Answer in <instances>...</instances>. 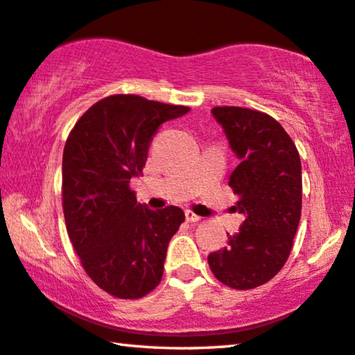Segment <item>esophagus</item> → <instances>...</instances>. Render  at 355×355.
I'll return each mask as SVG.
<instances>
[{"label":"esophagus","mask_w":355,"mask_h":355,"mask_svg":"<svg viewBox=\"0 0 355 355\" xmlns=\"http://www.w3.org/2000/svg\"><path fill=\"white\" fill-rule=\"evenodd\" d=\"M185 219H187L189 222H198L201 217L200 216H196L193 211H190V209H185Z\"/></svg>","instance_id":"obj_1"}]
</instances>
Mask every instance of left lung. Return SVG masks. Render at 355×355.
<instances>
[{
	"label": "left lung",
	"instance_id": "obj_1",
	"mask_svg": "<svg viewBox=\"0 0 355 355\" xmlns=\"http://www.w3.org/2000/svg\"><path fill=\"white\" fill-rule=\"evenodd\" d=\"M239 159L228 185L238 195L234 211L244 222L228 244L208 255L211 271L238 291L275 277L292 250L302 216V162L281 123L254 109L212 107Z\"/></svg>",
	"mask_w": 355,
	"mask_h": 355
}]
</instances>
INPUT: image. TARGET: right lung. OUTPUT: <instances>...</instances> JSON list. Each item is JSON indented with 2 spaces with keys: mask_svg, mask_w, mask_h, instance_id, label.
I'll use <instances>...</instances> for the list:
<instances>
[{
  "mask_svg": "<svg viewBox=\"0 0 355 355\" xmlns=\"http://www.w3.org/2000/svg\"><path fill=\"white\" fill-rule=\"evenodd\" d=\"M189 111L138 95H111L85 111L68 136L62 184L67 230L85 272L109 295L136 300L160 284L184 211L138 203L130 179L143 173L160 125Z\"/></svg>",
  "mask_w": 355,
  "mask_h": 355,
  "instance_id": "obj_1",
  "label": "right lung"
}]
</instances>
